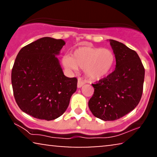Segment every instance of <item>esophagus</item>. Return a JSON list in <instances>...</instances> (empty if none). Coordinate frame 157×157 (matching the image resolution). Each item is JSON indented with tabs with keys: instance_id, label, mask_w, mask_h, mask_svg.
I'll return each instance as SVG.
<instances>
[{
	"instance_id": "esophagus-1",
	"label": "esophagus",
	"mask_w": 157,
	"mask_h": 157,
	"mask_svg": "<svg viewBox=\"0 0 157 157\" xmlns=\"http://www.w3.org/2000/svg\"><path fill=\"white\" fill-rule=\"evenodd\" d=\"M84 83H85L84 81H83L82 78H79L78 79V83H77V86H78V88H81L83 84H84Z\"/></svg>"
}]
</instances>
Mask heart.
Masks as SVG:
<instances>
[{
  "mask_svg": "<svg viewBox=\"0 0 157 157\" xmlns=\"http://www.w3.org/2000/svg\"><path fill=\"white\" fill-rule=\"evenodd\" d=\"M116 57L109 49L91 46H82L72 53V56L63 58V64L68 69L77 67L84 69L88 78L99 80L110 74L114 66Z\"/></svg>",
  "mask_w": 157,
  "mask_h": 157,
  "instance_id": "1",
  "label": "heart"
}]
</instances>
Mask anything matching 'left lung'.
I'll return each mask as SVG.
<instances>
[{
  "instance_id": "1",
  "label": "left lung",
  "mask_w": 157,
  "mask_h": 157,
  "mask_svg": "<svg viewBox=\"0 0 157 157\" xmlns=\"http://www.w3.org/2000/svg\"><path fill=\"white\" fill-rule=\"evenodd\" d=\"M116 68L92 84L94 92L89 107L94 117L114 121L136 108L143 92L145 70L136 52L122 43L110 40Z\"/></svg>"
}]
</instances>
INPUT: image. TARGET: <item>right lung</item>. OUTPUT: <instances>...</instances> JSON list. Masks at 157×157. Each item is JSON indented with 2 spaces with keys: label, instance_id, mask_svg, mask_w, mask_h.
I'll use <instances>...</instances> for the list:
<instances>
[{
  "label": "right lung",
  "instance_id": "1",
  "mask_svg": "<svg viewBox=\"0 0 157 157\" xmlns=\"http://www.w3.org/2000/svg\"><path fill=\"white\" fill-rule=\"evenodd\" d=\"M65 42L44 37L23 47L11 72L14 98L21 110L36 119L51 121L67 109L76 91V78L64 76L56 55Z\"/></svg>",
  "mask_w": 157,
  "mask_h": 157
}]
</instances>
